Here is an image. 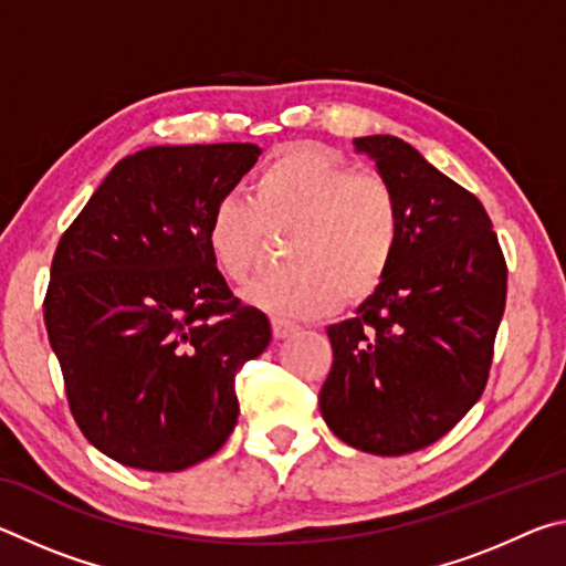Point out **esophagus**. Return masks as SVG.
<instances>
[{"label":"esophagus","mask_w":566,"mask_h":566,"mask_svg":"<svg viewBox=\"0 0 566 566\" xmlns=\"http://www.w3.org/2000/svg\"><path fill=\"white\" fill-rule=\"evenodd\" d=\"M272 332H274V337L276 339H286V337H292V334H296L300 332V327H296L294 322H286V319H272Z\"/></svg>","instance_id":"obj_1"}]
</instances>
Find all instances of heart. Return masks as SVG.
Masks as SVG:
<instances>
[{
  "label": "heart",
  "instance_id": "heart-1",
  "mask_svg": "<svg viewBox=\"0 0 566 566\" xmlns=\"http://www.w3.org/2000/svg\"><path fill=\"white\" fill-rule=\"evenodd\" d=\"M282 274L262 276L244 300L284 319L327 317L342 300L379 292L401 244V207L389 181L359 171L319 145L276 151L249 199L224 197L207 219V247L227 280L244 282L262 260L266 232H290Z\"/></svg>",
  "mask_w": 566,
  "mask_h": 566
}]
</instances>
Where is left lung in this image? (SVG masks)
Instances as JSON below:
<instances>
[{
	"label": "left lung",
	"mask_w": 566,
	"mask_h": 566,
	"mask_svg": "<svg viewBox=\"0 0 566 566\" xmlns=\"http://www.w3.org/2000/svg\"><path fill=\"white\" fill-rule=\"evenodd\" d=\"M397 191L401 244L357 317L327 329L319 409L342 442L381 457L434 444L482 397L506 304V262L479 199L405 139H354Z\"/></svg>",
	"instance_id": "left-lung-1"
}]
</instances>
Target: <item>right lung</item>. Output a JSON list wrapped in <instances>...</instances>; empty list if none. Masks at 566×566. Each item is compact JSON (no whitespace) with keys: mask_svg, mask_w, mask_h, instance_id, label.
Segmentation results:
<instances>
[{"mask_svg":"<svg viewBox=\"0 0 566 566\" xmlns=\"http://www.w3.org/2000/svg\"><path fill=\"white\" fill-rule=\"evenodd\" d=\"M260 155L229 142L124 157L56 244L46 334L76 427L114 462L179 472L232 434L237 371L272 327L227 286L207 219Z\"/></svg>","mask_w":566,"mask_h":566,"instance_id":"right-lung-1","label":"right lung"}]
</instances>
